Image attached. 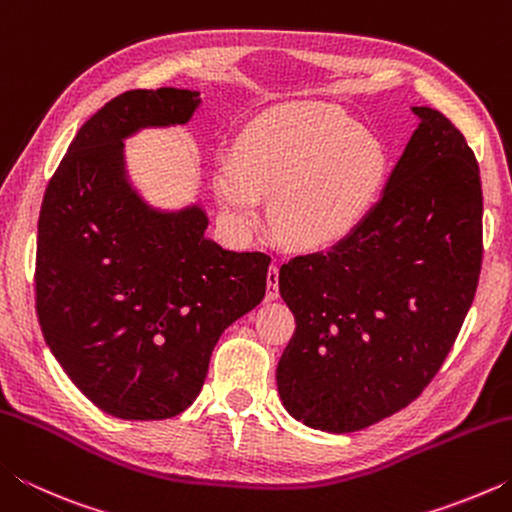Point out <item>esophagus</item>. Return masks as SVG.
<instances>
[{
	"instance_id": "34e87169",
	"label": "esophagus",
	"mask_w": 512,
	"mask_h": 512,
	"mask_svg": "<svg viewBox=\"0 0 512 512\" xmlns=\"http://www.w3.org/2000/svg\"><path fill=\"white\" fill-rule=\"evenodd\" d=\"M280 298V268L271 266L266 273V300Z\"/></svg>"
}]
</instances>
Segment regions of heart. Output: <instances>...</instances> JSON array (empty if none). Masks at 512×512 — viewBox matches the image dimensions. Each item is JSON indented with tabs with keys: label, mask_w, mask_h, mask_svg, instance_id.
<instances>
[{
	"label": "heart",
	"mask_w": 512,
	"mask_h": 512,
	"mask_svg": "<svg viewBox=\"0 0 512 512\" xmlns=\"http://www.w3.org/2000/svg\"><path fill=\"white\" fill-rule=\"evenodd\" d=\"M384 167L381 144L339 110L289 103L250 121L235 158L216 167L214 192L237 235L257 228L262 194H273L275 230L300 248H325L357 228Z\"/></svg>",
	"instance_id": "obj_1"
}]
</instances>
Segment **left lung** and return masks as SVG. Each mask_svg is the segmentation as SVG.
I'll return each instance as SVG.
<instances>
[{
    "mask_svg": "<svg viewBox=\"0 0 512 512\" xmlns=\"http://www.w3.org/2000/svg\"><path fill=\"white\" fill-rule=\"evenodd\" d=\"M413 112L420 126L357 228L280 268L296 332L277 363V393L307 427L350 433L409 406L472 307L483 257L479 164L443 112Z\"/></svg>",
    "mask_w": 512,
    "mask_h": 512,
    "instance_id": "left-lung-1",
    "label": "left lung"
}]
</instances>
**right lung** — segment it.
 <instances>
[{"label": "right lung", "instance_id": "1", "mask_svg": "<svg viewBox=\"0 0 512 512\" xmlns=\"http://www.w3.org/2000/svg\"><path fill=\"white\" fill-rule=\"evenodd\" d=\"M198 103L178 88L119 94L81 126L42 198V334L79 391L121 420L192 406L219 336L266 293L271 257L221 248L203 207L155 210L128 183L126 137L187 124Z\"/></svg>", "mask_w": 512, "mask_h": 512}]
</instances>
